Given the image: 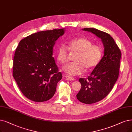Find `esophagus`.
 <instances>
[{
    "instance_id": "34e87169",
    "label": "esophagus",
    "mask_w": 132,
    "mask_h": 132,
    "mask_svg": "<svg viewBox=\"0 0 132 132\" xmlns=\"http://www.w3.org/2000/svg\"><path fill=\"white\" fill-rule=\"evenodd\" d=\"M65 78L67 79V80H69V81H74L75 79L74 78H73L72 77L69 76V75H66L65 76Z\"/></svg>"
}]
</instances>
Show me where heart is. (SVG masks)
Instances as JSON below:
<instances>
[{"label": "heart", "mask_w": 132, "mask_h": 132, "mask_svg": "<svg viewBox=\"0 0 132 132\" xmlns=\"http://www.w3.org/2000/svg\"><path fill=\"white\" fill-rule=\"evenodd\" d=\"M69 51L76 54L73 62L63 67V69L68 75H81L84 71H89L96 67L101 59L102 51L101 46L93 44V42L86 37H78L67 42V45H61L57 51V59L62 64L68 60Z\"/></svg>", "instance_id": "heart-1"}]
</instances>
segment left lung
I'll return each instance as SVG.
<instances>
[{"label": "left lung", "instance_id": "8db88e82", "mask_svg": "<svg viewBox=\"0 0 132 132\" xmlns=\"http://www.w3.org/2000/svg\"><path fill=\"white\" fill-rule=\"evenodd\" d=\"M101 39L104 56L87 78H80L81 88L76 95L78 100L86 104L97 102L106 97L117 82L119 74L120 49L112 37L94 28H84Z\"/></svg>", "mask_w": 132, "mask_h": 132}]
</instances>
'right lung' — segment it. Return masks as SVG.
<instances>
[{
    "mask_svg": "<svg viewBox=\"0 0 132 132\" xmlns=\"http://www.w3.org/2000/svg\"><path fill=\"white\" fill-rule=\"evenodd\" d=\"M63 29L42 31L22 39L13 57V76L24 95L35 102L48 101L54 95L62 73L53 55L55 41Z\"/></svg>",
    "mask_w": 132,
    "mask_h": 132,
    "instance_id": "right-lung-1",
    "label": "right lung"
}]
</instances>
